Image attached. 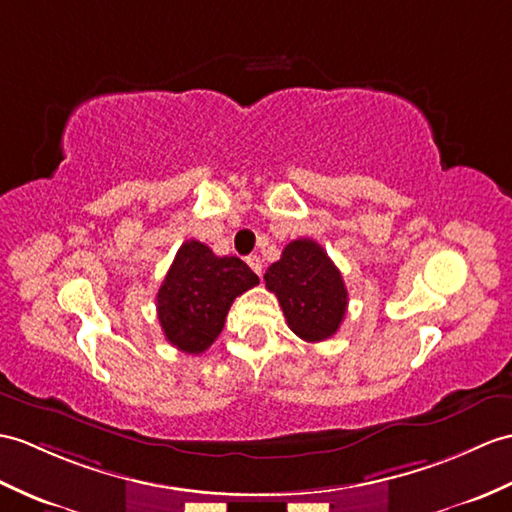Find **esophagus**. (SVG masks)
<instances>
[{
    "mask_svg": "<svg viewBox=\"0 0 512 512\" xmlns=\"http://www.w3.org/2000/svg\"><path fill=\"white\" fill-rule=\"evenodd\" d=\"M246 264L251 266V270L255 272V275H259V277H261V270H264V266H261V257H259V255L246 257Z\"/></svg>",
    "mask_w": 512,
    "mask_h": 512,
    "instance_id": "1",
    "label": "esophagus"
}]
</instances>
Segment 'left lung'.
<instances>
[{
    "instance_id": "8db88e82",
    "label": "left lung",
    "mask_w": 512,
    "mask_h": 512,
    "mask_svg": "<svg viewBox=\"0 0 512 512\" xmlns=\"http://www.w3.org/2000/svg\"><path fill=\"white\" fill-rule=\"evenodd\" d=\"M277 294L288 327L307 342L327 340L340 329L349 294L340 270L314 240H294L264 275Z\"/></svg>"
}]
</instances>
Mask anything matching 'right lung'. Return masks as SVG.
Segmentation results:
<instances>
[{"instance_id": "1", "label": "right lung", "mask_w": 512, "mask_h": 512, "mask_svg": "<svg viewBox=\"0 0 512 512\" xmlns=\"http://www.w3.org/2000/svg\"><path fill=\"white\" fill-rule=\"evenodd\" d=\"M259 277L237 257L213 255L207 244L187 240L172 261L159 294V323L172 347L198 355L220 336L233 301Z\"/></svg>"}]
</instances>
